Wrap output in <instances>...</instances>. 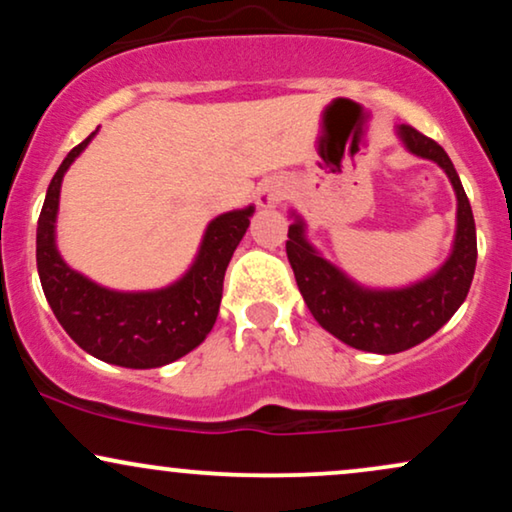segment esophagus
I'll return each instance as SVG.
<instances>
[{
  "instance_id": "34e87169",
  "label": "esophagus",
  "mask_w": 512,
  "mask_h": 512,
  "mask_svg": "<svg viewBox=\"0 0 512 512\" xmlns=\"http://www.w3.org/2000/svg\"><path fill=\"white\" fill-rule=\"evenodd\" d=\"M286 192H289V182L286 180L281 178L264 180L262 185L257 187V204H260L262 209H272L286 197Z\"/></svg>"
}]
</instances>
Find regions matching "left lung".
Listing matches in <instances>:
<instances>
[{
    "label": "left lung",
    "mask_w": 512,
    "mask_h": 512,
    "mask_svg": "<svg viewBox=\"0 0 512 512\" xmlns=\"http://www.w3.org/2000/svg\"><path fill=\"white\" fill-rule=\"evenodd\" d=\"M397 139L411 156L433 161L448 175L457 197L455 238L450 255L424 279L395 289H375L351 279L344 269L322 257L308 240V223L289 211L286 255L298 291L313 317L339 342L370 354H399L436 334L467 298L477 267V228L464 187L443 146L409 125L395 127Z\"/></svg>",
    "instance_id": "left-lung-1"
}]
</instances>
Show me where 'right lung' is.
Segmentation results:
<instances>
[{"instance_id": "right-lung-1", "label": "right lung", "mask_w": 512, "mask_h": 512, "mask_svg": "<svg viewBox=\"0 0 512 512\" xmlns=\"http://www.w3.org/2000/svg\"><path fill=\"white\" fill-rule=\"evenodd\" d=\"M96 134L98 129L74 146L50 180L35 238L40 284L57 322L86 354L122 368H161L197 349L214 327L223 276L248 231L255 204L211 219L195 260L173 284L151 291H117L96 284L69 267L57 248L64 173Z\"/></svg>"}]
</instances>
